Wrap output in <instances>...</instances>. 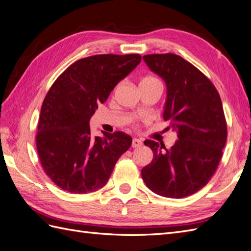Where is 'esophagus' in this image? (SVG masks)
Here are the masks:
<instances>
[{"instance_id":"1","label":"esophagus","mask_w":251,"mask_h":251,"mask_svg":"<svg viewBox=\"0 0 251 251\" xmlns=\"http://www.w3.org/2000/svg\"><path fill=\"white\" fill-rule=\"evenodd\" d=\"M131 146L133 147V149H138V147L142 146V141L139 140V139H133V140H132Z\"/></svg>"}]
</instances>
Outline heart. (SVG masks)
<instances>
[{"label": "heart", "instance_id": "obj_1", "mask_svg": "<svg viewBox=\"0 0 251 251\" xmlns=\"http://www.w3.org/2000/svg\"><path fill=\"white\" fill-rule=\"evenodd\" d=\"M151 79H156V78H153V77H151V76H146V77H144V78L142 79V81L143 80H151Z\"/></svg>", "mask_w": 251, "mask_h": 251}]
</instances>
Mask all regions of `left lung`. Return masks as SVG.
I'll list each match as a JSON object with an SVG mask.
<instances>
[{
  "label": "left lung",
  "instance_id": "left-lung-1",
  "mask_svg": "<svg viewBox=\"0 0 251 251\" xmlns=\"http://www.w3.org/2000/svg\"><path fill=\"white\" fill-rule=\"evenodd\" d=\"M143 59L165 81L163 119L171 122L178 140L170 150L144 141L153 159L141 171L142 178L160 196L187 197L209 182L222 159L227 123L221 96L208 77L180 56L151 54Z\"/></svg>",
  "mask_w": 251,
  "mask_h": 251
}]
</instances>
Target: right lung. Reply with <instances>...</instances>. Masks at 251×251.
Masks as SVG:
<instances>
[{
  "label": "right lung",
  "instance_id": "right-lung-1",
  "mask_svg": "<svg viewBox=\"0 0 251 251\" xmlns=\"http://www.w3.org/2000/svg\"><path fill=\"white\" fill-rule=\"evenodd\" d=\"M141 61L139 54H102L75 61L50 88L42 102L36 145L44 173L62 189L87 194L104 187L129 149L127 133L92 138L89 122L118 82Z\"/></svg>",
  "mask_w": 251,
  "mask_h": 251
}]
</instances>
